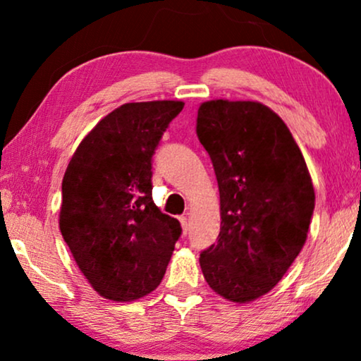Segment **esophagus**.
<instances>
[{"label":"esophagus","mask_w":361,"mask_h":361,"mask_svg":"<svg viewBox=\"0 0 361 361\" xmlns=\"http://www.w3.org/2000/svg\"><path fill=\"white\" fill-rule=\"evenodd\" d=\"M180 225H182V231H184V235H187V231H189V220H187V216H180Z\"/></svg>","instance_id":"1"}]
</instances>
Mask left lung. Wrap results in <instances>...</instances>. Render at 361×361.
<instances>
[{
	"mask_svg": "<svg viewBox=\"0 0 361 361\" xmlns=\"http://www.w3.org/2000/svg\"><path fill=\"white\" fill-rule=\"evenodd\" d=\"M197 136L220 190V233L200 253L212 289L250 302L283 279L307 238L315 194L298 142L258 102L210 100L197 113Z\"/></svg>",
	"mask_w": 361,
	"mask_h": 361,
	"instance_id": "8db88e82",
	"label": "left lung"
}]
</instances>
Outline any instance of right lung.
<instances>
[{"mask_svg": "<svg viewBox=\"0 0 361 361\" xmlns=\"http://www.w3.org/2000/svg\"><path fill=\"white\" fill-rule=\"evenodd\" d=\"M182 102L125 103L83 137L62 180L61 226L78 268L103 298L140 299L164 278L177 219L152 202V156Z\"/></svg>", "mask_w": 361, "mask_h": 361, "instance_id": "1", "label": "right lung"}]
</instances>
